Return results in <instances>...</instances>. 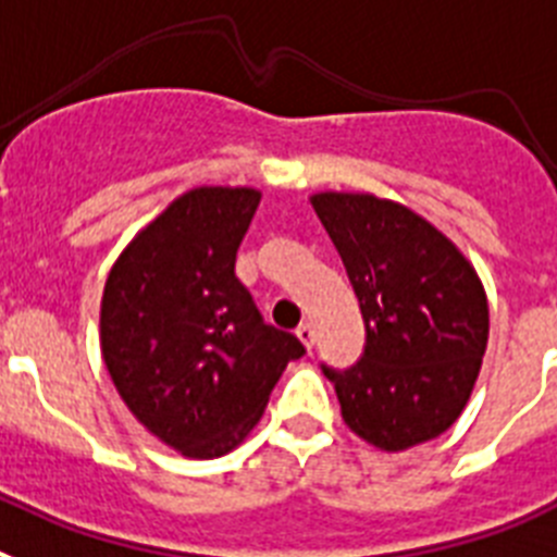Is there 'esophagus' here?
Returning a JSON list of instances; mask_svg holds the SVG:
<instances>
[{"label": "esophagus", "mask_w": 557, "mask_h": 557, "mask_svg": "<svg viewBox=\"0 0 557 557\" xmlns=\"http://www.w3.org/2000/svg\"><path fill=\"white\" fill-rule=\"evenodd\" d=\"M297 338L302 342V345H306V350H311V347H313V327L308 325V322H306V325H299L297 327Z\"/></svg>", "instance_id": "obj_1"}]
</instances>
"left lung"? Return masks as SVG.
Instances as JSON below:
<instances>
[{
    "instance_id": "left-lung-1",
    "label": "left lung",
    "mask_w": 557,
    "mask_h": 557,
    "mask_svg": "<svg viewBox=\"0 0 557 557\" xmlns=\"http://www.w3.org/2000/svg\"><path fill=\"white\" fill-rule=\"evenodd\" d=\"M364 319V352L322 364L350 432L381 451L434 440L466 409L487 347L473 265L423 215L370 193H317Z\"/></svg>"
}]
</instances>
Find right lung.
I'll return each mask as SVG.
<instances>
[{"instance_id": "add662e5", "label": "right lung", "mask_w": 557, "mask_h": 557, "mask_svg": "<svg viewBox=\"0 0 557 557\" xmlns=\"http://www.w3.org/2000/svg\"><path fill=\"white\" fill-rule=\"evenodd\" d=\"M258 205L251 187L187 190L137 232L106 280V370L134 418L193 459L244 443L285 364L306 352L265 325L235 277Z\"/></svg>"}]
</instances>
